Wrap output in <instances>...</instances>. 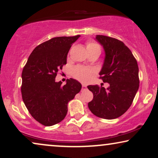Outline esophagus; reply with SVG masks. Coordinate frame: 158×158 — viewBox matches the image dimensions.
I'll use <instances>...</instances> for the list:
<instances>
[{
    "instance_id": "obj_1",
    "label": "esophagus",
    "mask_w": 158,
    "mask_h": 158,
    "mask_svg": "<svg viewBox=\"0 0 158 158\" xmlns=\"http://www.w3.org/2000/svg\"><path fill=\"white\" fill-rule=\"evenodd\" d=\"M88 89V88H87V86H86L85 85H82V90H86Z\"/></svg>"
}]
</instances>
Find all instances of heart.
Instances as JSON below:
<instances>
[{
	"label": "heart",
	"instance_id": "b5f03b06",
	"mask_svg": "<svg viewBox=\"0 0 158 158\" xmlns=\"http://www.w3.org/2000/svg\"><path fill=\"white\" fill-rule=\"evenodd\" d=\"M87 49L88 52L94 51L99 52H101L100 46L98 44L94 42H88L87 44ZM73 75L76 78L80 80V81L83 82H88L90 81V77L92 76L93 71L90 70V69L77 67V68L73 69Z\"/></svg>",
	"mask_w": 158,
	"mask_h": 158
}]
</instances>
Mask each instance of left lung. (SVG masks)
<instances>
[{"mask_svg": "<svg viewBox=\"0 0 158 158\" xmlns=\"http://www.w3.org/2000/svg\"><path fill=\"white\" fill-rule=\"evenodd\" d=\"M95 40L105 54L99 75L109 86L106 89L88 86L94 94L88 108L96 116L114 119L124 114L132 103L139 89V68L130 49L122 42L103 35H96Z\"/></svg>", "mask_w": 158, "mask_h": 158, "instance_id": "1", "label": "left lung"}]
</instances>
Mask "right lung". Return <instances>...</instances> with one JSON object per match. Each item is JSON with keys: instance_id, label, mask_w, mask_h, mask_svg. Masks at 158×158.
Here are the masks:
<instances>
[{"instance_id": "right-lung-1", "label": "right lung", "mask_w": 158, "mask_h": 158, "mask_svg": "<svg viewBox=\"0 0 158 158\" xmlns=\"http://www.w3.org/2000/svg\"><path fill=\"white\" fill-rule=\"evenodd\" d=\"M54 37L36 47L23 69L21 95L34 118L44 126L61 122L68 113V103L81 91L82 85L70 78L66 84L56 82L58 70L67 63L71 46L80 37Z\"/></svg>"}]
</instances>
